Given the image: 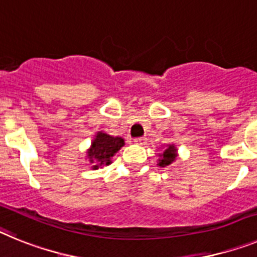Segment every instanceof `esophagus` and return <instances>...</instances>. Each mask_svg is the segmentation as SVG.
Wrapping results in <instances>:
<instances>
[{
	"instance_id": "1",
	"label": "esophagus",
	"mask_w": 257,
	"mask_h": 257,
	"mask_svg": "<svg viewBox=\"0 0 257 257\" xmlns=\"http://www.w3.org/2000/svg\"><path fill=\"white\" fill-rule=\"evenodd\" d=\"M146 141H147L146 137H137V138H135V142H136V144H138V145H145V144H146Z\"/></svg>"
}]
</instances>
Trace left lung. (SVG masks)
<instances>
[{
  "label": "left lung",
  "instance_id": "1",
  "mask_svg": "<svg viewBox=\"0 0 257 257\" xmlns=\"http://www.w3.org/2000/svg\"><path fill=\"white\" fill-rule=\"evenodd\" d=\"M176 159V149L175 146H168V149H166V151L163 153V155L160 156L159 159V166L160 167H167L169 164L175 162Z\"/></svg>",
  "mask_w": 257,
  "mask_h": 257
}]
</instances>
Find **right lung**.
Instances as JSON below:
<instances>
[{"mask_svg": "<svg viewBox=\"0 0 257 257\" xmlns=\"http://www.w3.org/2000/svg\"><path fill=\"white\" fill-rule=\"evenodd\" d=\"M124 146V140L120 137H111L106 133H98L89 150V159L91 163L110 164L111 158ZM98 168V166H94Z\"/></svg>", "mask_w": 257, "mask_h": 257, "instance_id": "1", "label": "right lung"}]
</instances>
